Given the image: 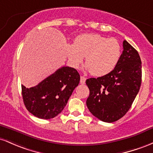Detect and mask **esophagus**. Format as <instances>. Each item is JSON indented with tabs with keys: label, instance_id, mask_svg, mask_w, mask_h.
Returning a JSON list of instances; mask_svg holds the SVG:
<instances>
[{
	"label": "esophagus",
	"instance_id": "esophagus-1",
	"mask_svg": "<svg viewBox=\"0 0 153 153\" xmlns=\"http://www.w3.org/2000/svg\"><path fill=\"white\" fill-rule=\"evenodd\" d=\"M85 82H86V78H85V77L81 76V77H80V83H81V84H85Z\"/></svg>",
	"mask_w": 153,
	"mask_h": 153
}]
</instances>
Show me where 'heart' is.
<instances>
[{"label":"heart","mask_w":153,"mask_h":153,"mask_svg":"<svg viewBox=\"0 0 153 153\" xmlns=\"http://www.w3.org/2000/svg\"><path fill=\"white\" fill-rule=\"evenodd\" d=\"M66 52L74 66L78 67L85 56L86 69L94 76H102L116 68L121 56V45L114 38L82 34L75 38L74 44L67 45Z\"/></svg>","instance_id":"b5f03b06"}]
</instances>
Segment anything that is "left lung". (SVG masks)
<instances>
[{"label": "left lung", "mask_w": 153, "mask_h": 153, "mask_svg": "<svg viewBox=\"0 0 153 153\" xmlns=\"http://www.w3.org/2000/svg\"><path fill=\"white\" fill-rule=\"evenodd\" d=\"M123 51L118 64L111 73L90 78L87 106L100 121L112 123L122 118L131 108L140 89L142 62L138 52L123 40Z\"/></svg>", "instance_id": "1"}]
</instances>
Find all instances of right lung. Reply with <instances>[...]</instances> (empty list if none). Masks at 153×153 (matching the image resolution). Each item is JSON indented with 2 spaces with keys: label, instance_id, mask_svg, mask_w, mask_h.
I'll list each match as a JSON object with an SVG mask.
<instances>
[{
  "label": "right lung",
  "instance_id": "obj_1",
  "mask_svg": "<svg viewBox=\"0 0 153 153\" xmlns=\"http://www.w3.org/2000/svg\"><path fill=\"white\" fill-rule=\"evenodd\" d=\"M79 81L80 75L75 68L63 66L35 87L22 85L26 108L42 119L56 117L66 105Z\"/></svg>",
  "mask_w": 153,
  "mask_h": 153
}]
</instances>
